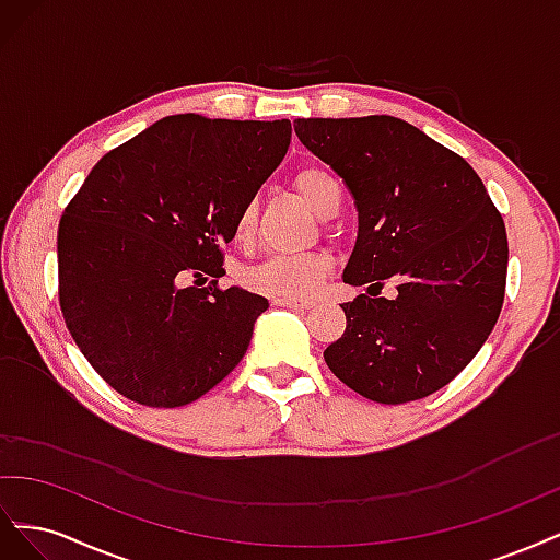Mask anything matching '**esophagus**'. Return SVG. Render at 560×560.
I'll list each match as a JSON object with an SVG mask.
<instances>
[{"label": "esophagus", "instance_id": "34e87169", "mask_svg": "<svg viewBox=\"0 0 560 560\" xmlns=\"http://www.w3.org/2000/svg\"><path fill=\"white\" fill-rule=\"evenodd\" d=\"M273 306H282V308H292V311H308L315 306V301L311 299H287V296H276Z\"/></svg>", "mask_w": 560, "mask_h": 560}]
</instances>
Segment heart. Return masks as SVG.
Segmentation results:
<instances>
[{
    "mask_svg": "<svg viewBox=\"0 0 560 560\" xmlns=\"http://www.w3.org/2000/svg\"><path fill=\"white\" fill-rule=\"evenodd\" d=\"M294 186L319 217H327L329 212L341 208L343 202V186L327 167H301L294 175ZM254 222H257V208H254V202H245L233 222L235 241H247L254 231ZM327 270L329 261L322 257V254H273V257H268L261 264L249 268L243 280L247 287L261 294L303 299L317 290L319 282L325 280Z\"/></svg>",
    "mask_w": 560,
    "mask_h": 560,
    "instance_id": "heart-1",
    "label": "heart"
}]
</instances>
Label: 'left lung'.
Instances as JSON below:
<instances>
[{
	"label": "left lung",
	"mask_w": 560,
	"mask_h": 560,
	"mask_svg": "<svg viewBox=\"0 0 560 560\" xmlns=\"http://www.w3.org/2000/svg\"><path fill=\"white\" fill-rule=\"evenodd\" d=\"M294 130L358 206L343 282L397 284L395 299L341 303L348 325L325 350L327 366L378 404L436 393L500 317L510 261L502 214L463 156L401 118H296Z\"/></svg>",
	"instance_id": "obj_1"
}]
</instances>
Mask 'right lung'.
<instances>
[{"label": "right lung", "mask_w": 560, "mask_h": 560, "mask_svg": "<svg viewBox=\"0 0 560 560\" xmlns=\"http://www.w3.org/2000/svg\"><path fill=\"white\" fill-rule=\"evenodd\" d=\"M292 124L165 116L95 163L58 226V299L83 358L154 409L191 404L247 352L268 301L222 290L224 245ZM213 280L179 288L184 277Z\"/></svg>", "instance_id": "obj_1"}]
</instances>
